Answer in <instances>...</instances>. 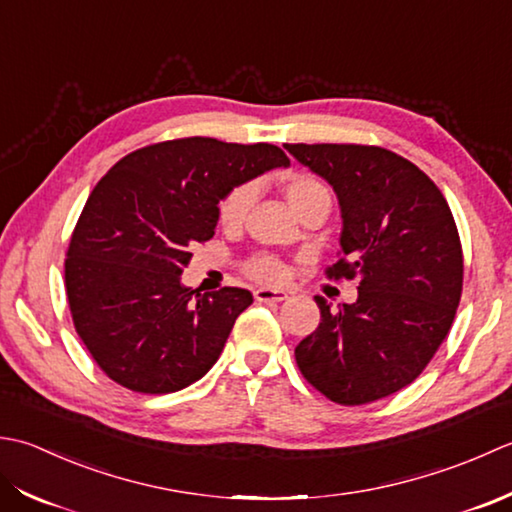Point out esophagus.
Masks as SVG:
<instances>
[{
  "mask_svg": "<svg viewBox=\"0 0 512 512\" xmlns=\"http://www.w3.org/2000/svg\"><path fill=\"white\" fill-rule=\"evenodd\" d=\"M254 298L258 302H283L289 298V291L283 289H269V287H258L254 291Z\"/></svg>",
  "mask_w": 512,
  "mask_h": 512,
  "instance_id": "esophagus-1",
  "label": "esophagus"
}]
</instances>
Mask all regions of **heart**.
Segmentation results:
<instances>
[{
    "label": "heart",
    "instance_id": "1",
    "mask_svg": "<svg viewBox=\"0 0 512 512\" xmlns=\"http://www.w3.org/2000/svg\"><path fill=\"white\" fill-rule=\"evenodd\" d=\"M283 187V194L287 198V203L291 205V210L296 214L316 201H329V190L322 185L316 176L311 174H289L280 183ZM254 201V187L252 185H236L229 190L221 203H218V221L225 227H236L243 223V218L249 210V205ZM247 276H252L258 283H267V285H276L287 276V265L285 260H280L278 256L271 254H258L252 256L245 263Z\"/></svg>",
    "mask_w": 512,
    "mask_h": 512
}]
</instances>
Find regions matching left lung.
Wrapping results in <instances>:
<instances>
[{
    "label": "left lung",
    "instance_id": "obj_1",
    "mask_svg": "<svg viewBox=\"0 0 512 512\" xmlns=\"http://www.w3.org/2000/svg\"><path fill=\"white\" fill-rule=\"evenodd\" d=\"M338 196L342 232L333 278H356L358 300L331 309L300 340L302 375L338 404L404 389L453 325L464 260L451 207L417 165L375 145L285 143Z\"/></svg>",
    "mask_w": 512,
    "mask_h": 512
}]
</instances>
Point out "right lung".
Returning <instances> with one entry per match:
<instances>
[{
	"label": "right lung",
	"mask_w": 512,
	"mask_h": 512,
	"mask_svg": "<svg viewBox=\"0 0 512 512\" xmlns=\"http://www.w3.org/2000/svg\"><path fill=\"white\" fill-rule=\"evenodd\" d=\"M274 168L289 159L271 143L190 137L123 156L95 185L70 238L66 294L108 378L159 395L212 369L254 298L238 287L198 294L181 274L214 236L221 198Z\"/></svg>",
	"instance_id": "add662e5"
}]
</instances>
